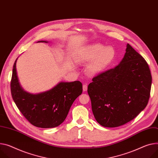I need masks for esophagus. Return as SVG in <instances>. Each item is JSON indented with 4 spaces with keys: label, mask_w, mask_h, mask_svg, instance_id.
Returning <instances> with one entry per match:
<instances>
[{
    "label": "esophagus",
    "mask_w": 158,
    "mask_h": 158,
    "mask_svg": "<svg viewBox=\"0 0 158 158\" xmlns=\"http://www.w3.org/2000/svg\"><path fill=\"white\" fill-rule=\"evenodd\" d=\"M83 92H86L87 90V84L84 83L83 85Z\"/></svg>",
    "instance_id": "obj_1"
}]
</instances>
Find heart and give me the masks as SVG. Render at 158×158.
Masks as SVG:
<instances>
[{
	"label": "heart",
	"instance_id": "heart-1",
	"mask_svg": "<svg viewBox=\"0 0 158 158\" xmlns=\"http://www.w3.org/2000/svg\"><path fill=\"white\" fill-rule=\"evenodd\" d=\"M115 56L111 47H104L99 44H94L85 47L78 54L81 62H89L87 72L90 75H96L103 72L110 65Z\"/></svg>",
	"mask_w": 158,
	"mask_h": 158
}]
</instances>
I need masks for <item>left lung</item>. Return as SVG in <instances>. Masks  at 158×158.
Wrapping results in <instances>:
<instances>
[{"label": "left lung", "mask_w": 158, "mask_h": 158, "mask_svg": "<svg viewBox=\"0 0 158 158\" xmlns=\"http://www.w3.org/2000/svg\"><path fill=\"white\" fill-rule=\"evenodd\" d=\"M115 68L99 74L88 86L92 110L104 127H117L134 119L146 107L152 77L145 60L130 44Z\"/></svg>", "instance_id": "1"}]
</instances>
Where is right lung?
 <instances>
[{
  "label": "right lung",
  "mask_w": 158,
  "mask_h": 158,
  "mask_svg": "<svg viewBox=\"0 0 158 158\" xmlns=\"http://www.w3.org/2000/svg\"><path fill=\"white\" fill-rule=\"evenodd\" d=\"M17 60L18 58L13 66L10 91L19 110L31 124L37 127L49 128L59 126L65 120L73 103L81 94L82 83L80 81H60L48 90L38 94L28 92L19 83Z\"/></svg>",
  "instance_id": "add662e5"
}]
</instances>
